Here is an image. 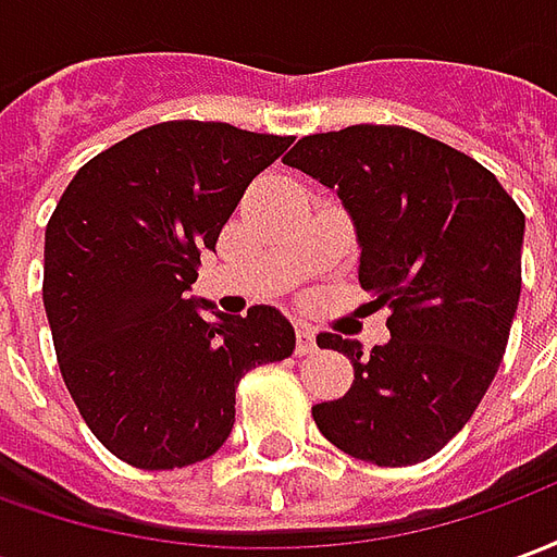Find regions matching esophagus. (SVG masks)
I'll use <instances>...</instances> for the list:
<instances>
[{
	"label": "esophagus",
	"instance_id": "esophagus-1",
	"mask_svg": "<svg viewBox=\"0 0 557 557\" xmlns=\"http://www.w3.org/2000/svg\"><path fill=\"white\" fill-rule=\"evenodd\" d=\"M315 349H319V346H315L313 327H298V343H295V351H298V355H313Z\"/></svg>",
	"mask_w": 557,
	"mask_h": 557
}]
</instances>
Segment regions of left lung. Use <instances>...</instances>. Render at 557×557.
I'll return each mask as SVG.
<instances>
[{"label": "left lung", "mask_w": 557, "mask_h": 557, "mask_svg": "<svg viewBox=\"0 0 557 557\" xmlns=\"http://www.w3.org/2000/svg\"><path fill=\"white\" fill-rule=\"evenodd\" d=\"M331 187L361 247L358 280L391 310L385 346L319 334L355 382L313 420L343 454L414 466L474 414L507 349L525 218L478 160L391 125H351L295 143L283 158Z\"/></svg>", "instance_id": "8db88e82"}]
</instances>
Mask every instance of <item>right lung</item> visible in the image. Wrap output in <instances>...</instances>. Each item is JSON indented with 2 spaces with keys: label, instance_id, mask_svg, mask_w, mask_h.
I'll list each match as a JSON object with an SVG mask.
<instances>
[{
  "label": "right lung",
  "instance_id": "right-lung-1",
  "mask_svg": "<svg viewBox=\"0 0 557 557\" xmlns=\"http://www.w3.org/2000/svg\"><path fill=\"white\" fill-rule=\"evenodd\" d=\"M289 143L163 122L91 158L59 199L44 235L55 358L83 420L127 466L170 471L218 454L242 375L295 351L277 307L226 315L187 295L247 184Z\"/></svg>",
  "mask_w": 557,
  "mask_h": 557
}]
</instances>
